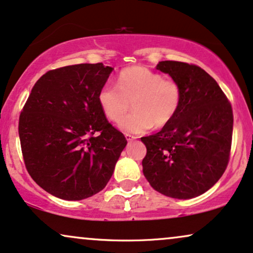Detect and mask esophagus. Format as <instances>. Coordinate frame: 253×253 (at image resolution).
Listing matches in <instances>:
<instances>
[{
	"label": "esophagus",
	"instance_id": "obj_1",
	"mask_svg": "<svg viewBox=\"0 0 253 253\" xmlns=\"http://www.w3.org/2000/svg\"><path fill=\"white\" fill-rule=\"evenodd\" d=\"M126 138L127 142H131V141H133V139H136V137L132 136V135H127V133H126Z\"/></svg>",
	"mask_w": 253,
	"mask_h": 253
}]
</instances>
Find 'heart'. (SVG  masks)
I'll return each mask as SVG.
<instances>
[{"mask_svg":"<svg viewBox=\"0 0 253 253\" xmlns=\"http://www.w3.org/2000/svg\"><path fill=\"white\" fill-rule=\"evenodd\" d=\"M117 86L105 84L98 93L103 112L112 122H120L133 102L134 112L121 121L126 133H143L152 126L169 124L178 112L182 90L178 83L164 80L161 74L144 67H129L117 77Z\"/></svg>","mask_w":253,"mask_h":253,"instance_id":"obj_1","label":"heart"}]
</instances>
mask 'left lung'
Masks as SVG:
<instances>
[{
	"instance_id": "obj_1",
	"label": "left lung",
	"mask_w": 253,
	"mask_h": 253,
	"mask_svg": "<svg viewBox=\"0 0 253 253\" xmlns=\"http://www.w3.org/2000/svg\"><path fill=\"white\" fill-rule=\"evenodd\" d=\"M156 69L178 83L182 101L169 124L142 137L143 173L156 191L177 199L207 192L229 163L233 115L218 83L197 65L162 61Z\"/></svg>"
}]
</instances>
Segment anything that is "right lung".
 <instances>
[{"label": "right lung", "mask_w": 253, "mask_h": 253, "mask_svg": "<svg viewBox=\"0 0 253 253\" xmlns=\"http://www.w3.org/2000/svg\"><path fill=\"white\" fill-rule=\"evenodd\" d=\"M112 70L103 63L68 65L45 73L31 89L18 123L22 154L31 178L55 197L96 195L126 148L98 102Z\"/></svg>", "instance_id": "obj_1"}]
</instances>
